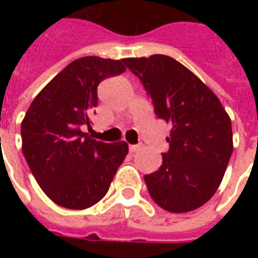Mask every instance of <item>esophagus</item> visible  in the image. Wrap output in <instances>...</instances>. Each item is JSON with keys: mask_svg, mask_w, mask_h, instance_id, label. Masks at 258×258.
Segmentation results:
<instances>
[{"mask_svg": "<svg viewBox=\"0 0 258 258\" xmlns=\"http://www.w3.org/2000/svg\"><path fill=\"white\" fill-rule=\"evenodd\" d=\"M142 145H130L128 150H130V153H137L138 150H141Z\"/></svg>", "mask_w": 258, "mask_h": 258, "instance_id": "esophagus-1", "label": "esophagus"}]
</instances>
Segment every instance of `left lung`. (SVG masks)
<instances>
[{"label":"left lung","mask_w":258,"mask_h":258,"mask_svg":"<svg viewBox=\"0 0 258 258\" xmlns=\"http://www.w3.org/2000/svg\"><path fill=\"white\" fill-rule=\"evenodd\" d=\"M142 82L158 117L171 124L159 170L145 175L151 198L171 213L201 208L220 187L233 153L232 121L216 93L172 57L123 60Z\"/></svg>","instance_id":"obj_1"}]
</instances>
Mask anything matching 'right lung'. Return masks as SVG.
Segmentation results:
<instances>
[{
	"instance_id": "right-lung-1",
	"label": "right lung",
	"mask_w": 258,
	"mask_h": 258,
	"mask_svg": "<svg viewBox=\"0 0 258 258\" xmlns=\"http://www.w3.org/2000/svg\"><path fill=\"white\" fill-rule=\"evenodd\" d=\"M125 71L123 60L87 56L56 75L21 123L22 153L42 191L58 206L83 210L107 194L128 154L125 142L103 143L83 131L97 105V86Z\"/></svg>"
}]
</instances>
